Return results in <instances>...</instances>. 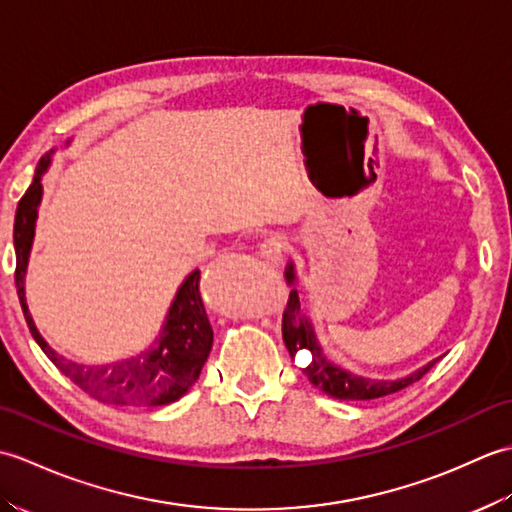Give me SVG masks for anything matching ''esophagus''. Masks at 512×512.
<instances>
[{"label": "esophagus", "instance_id": "esophagus-1", "mask_svg": "<svg viewBox=\"0 0 512 512\" xmlns=\"http://www.w3.org/2000/svg\"><path fill=\"white\" fill-rule=\"evenodd\" d=\"M286 250H288V239L281 233H270L268 237H264V242L259 244V253L273 264H279L281 259H284Z\"/></svg>", "mask_w": 512, "mask_h": 512}]
</instances>
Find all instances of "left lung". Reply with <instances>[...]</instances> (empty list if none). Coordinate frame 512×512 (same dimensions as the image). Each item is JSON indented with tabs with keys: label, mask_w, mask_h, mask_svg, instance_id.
Listing matches in <instances>:
<instances>
[{
	"label": "left lung",
	"mask_w": 512,
	"mask_h": 512,
	"mask_svg": "<svg viewBox=\"0 0 512 512\" xmlns=\"http://www.w3.org/2000/svg\"><path fill=\"white\" fill-rule=\"evenodd\" d=\"M286 281L290 286H295V268H292V264H288L286 268ZM281 332H284V343L292 356H295L299 350H308L312 354V361L303 367V374L308 376L310 383L314 387H319L323 394L339 400H372V398L396 394V391L416 383V380H420L433 365H436V361H433L405 378L374 380V378L350 374L347 369L330 363L321 350L317 334L312 330V323L308 321L306 314L301 312L297 288L290 290V299L284 312V325H281Z\"/></svg>",
	"instance_id": "left-lung-1"
}]
</instances>
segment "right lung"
Masks as SVG:
<instances>
[{"label":"right lung","mask_w":512,"mask_h":512,"mask_svg":"<svg viewBox=\"0 0 512 512\" xmlns=\"http://www.w3.org/2000/svg\"><path fill=\"white\" fill-rule=\"evenodd\" d=\"M50 154L43 156L37 165L35 178L24 198L17 204L15 213V286L21 310H24L26 323L32 339L43 350L50 361L68 376L74 385L96 400L107 405H134V407H158L182 398L189 387L198 380L202 367L209 358L213 345V328L206 317L204 303L200 297V270L182 281L176 292L171 308L167 312V321L162 325L158 341L147 352L127 358L110 365H79L68 358L59 356L52 347L43 341V336L35 328L28 306H26V266L30 257L32 237H35L37 206L41 202V176L50 165Z\"/></svg>","instance_id":"right-lung-1"}]
</instances>
